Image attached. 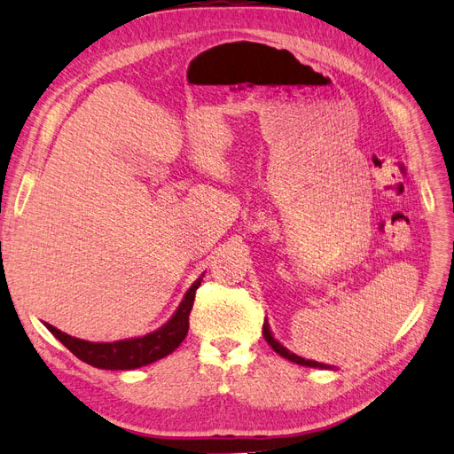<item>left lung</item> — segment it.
<instances>
[{"mask_svg":"<svg viewBox=\"0 0 454 454\" xmlns=\"http://www.w3.org/2000/svg\"><path fill=\"white\" fill-rule=\"evenodd\" d=\"M262 332H263V337H265V340H268V344L271 346V348H273L277 354H280L282 357H286L287 361L302 364V366H311V368L335 370V366H332V364H325V363H318V361L304 359V357H301V356H297V354H293L291 350H287L282 342H278V340L275 339V335H273V332H271V326H270V323H268V318H265V321H263V330H262Z\"/></svg>","mask_w":454,"mask_h":454,"instance_id":"1","label":"left lung"}]
</instances>
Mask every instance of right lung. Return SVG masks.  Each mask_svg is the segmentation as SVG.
Wrapping results in <instances>:
<instances>
[{"instance_id": "1", "label": "right lung", "mask_w": 454, "mask_h": 454, "mask_svg": "<svg viewBox=\"0 0 454 454\" xmlns=\"http://www.w3.org/2000/svg\"><path fill=\"white\" fill-rule=\"evenodd\" d=\"M203 277L205 273L200 278H196V282L186 289L177 309L161 328H157L141 337H131V339H122L114 342H91V340L71 337L47 323H43V326L80 361H84L95 368H102V370L141 368L172 354L183 342L186 333H189V315L194 306L196 289L201 286Z\"/></svg>"}]
</instances>
